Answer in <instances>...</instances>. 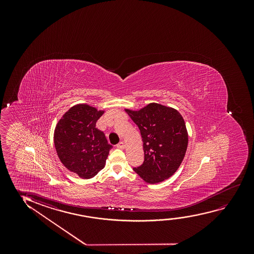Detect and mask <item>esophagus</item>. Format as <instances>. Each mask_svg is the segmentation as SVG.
Segmentation results:
<instances>
[{"instance_id":"1","label":"esophagus","mask_w":254,"mask_h":254,"mask_svg":"<svg viewBox=\"0 0 254 254\" xmlns=\"http://www.w3.org/2000/svg\"><path fill=\"white\" fill-rule=\"evenodd\" d=\"M116 147H118L120 149H123V148H125V143L123 142V141H121V142L116 145Z\"/></svg>"}]
</instances>
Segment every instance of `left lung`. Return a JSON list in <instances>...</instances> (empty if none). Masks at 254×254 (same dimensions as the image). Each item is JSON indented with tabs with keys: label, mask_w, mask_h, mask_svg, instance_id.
<instances>
[{
	"label": "left lung",
	"mask_w": 254,
	"mask_h": 254,
	"mask_svg": "<svg viewBox=\"0 0 254 254\" xmlns=\"http://www.w3.org/2000/svg\"><path fill=\"white\" fill-rule=\"evenodd\" d=\"M138 126L145 159L133 171L149 184L170 178L184 159L188 132L182 115L174 108L149 103L138 111L125 109Z\"/></svg>",
	"instance_id": "obj_1"
}]
</instances>
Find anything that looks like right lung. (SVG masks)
<instances>
[{"instance_id":"add662e5","label":"right lung","mask_w":254,"mask_h":254,"mask_svg":"<svg viewBox=\"0 0 254 254\" xmlns=\"http://www.w3.org/2000/svg\"><path fill=\"white\" fill-rule=\"evenodd\" d=\"M104 110L77 104L60 119L54 142L60 160L67 170L82 179H91L105 167L113 146L104 132L95 127Z\"/></svg>"}]
</instances>
